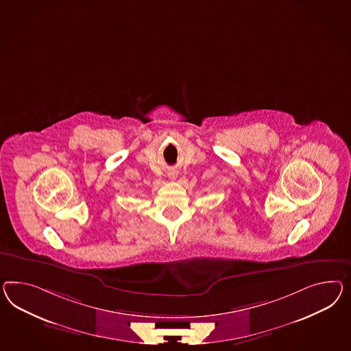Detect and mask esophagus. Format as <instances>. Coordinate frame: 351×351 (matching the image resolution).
Segmentation results:
<instances>
[{"instance_id":"esophagus-1","label":"esophagus","mask_w":351,"mask_h":351,"mask_svg":"<svg viewBox=\"0 0 351 351\" xmlns=\"http://www.w3.org/2000/svg\"><path fill=\"white\" fill-rule=\"evenodd\" d=\"M170 178L171 179H175V178H176V175H175V173H171Z\"/></svg>"}]
</instances>
